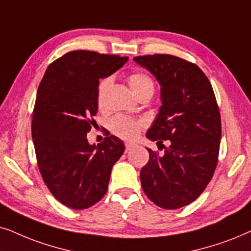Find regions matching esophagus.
Instances as JSON below:
<instances>
[{
	"mask_svg": "<svg viewBox=\"0 0 251 251\" xmlns=\"http://www.w3.org/2000/svg\"><path fill=\"white\" fill-rule=\"evenodd\" d=\"M133 148H134V145H133V143H125V151L127 152V151H129V150H132Z\"/></svg>",
	"mask_w": 251,
	"mask_h": 251,
	"instance_id": "esophagus-1",
	"label": "esophagus"
}]
</instances>
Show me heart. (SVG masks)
Instances as JSON below:
<instances>
[{"label":"heart","mask_w":251,"mask_h":251,"mask_svg":"<svg viewBox=\"0 0 251 251\" xmlns=\"http://www.w3.org/2000/svg\"><path fill=\"white\" fill-rule=\"evenodd\" d=\"M128 83L134 94L140 98L145 94H151L155 88L153 80L149 75L143 71H133L127 76ZM112 80L110 76L102 79L98 86V101L100 105H103L106 95L110 91ZM146 122L142 119H132L124 116L113 117L110 122V128L119 138L125 140H135L140 135L142 128H145Z\"/></svg>","instance_id":"obj_1"}]
</instances>
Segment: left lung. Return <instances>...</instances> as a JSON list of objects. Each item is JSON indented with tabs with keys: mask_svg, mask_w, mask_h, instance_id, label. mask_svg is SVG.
I'll return each instance as SVG.
<instances>
[{
	"mask_svg": "<svg viewBox=\"0 0 251 251\" xmlns=\"http://www.w3.org/2000/svg\"><path fill=\"white\" fill-rule=\"evenodd\" d=\"M134 61L162 86L163 105L147 138L165 150L158 155L148 149L140 173L142 189L160 208H182L203 193L218 163L222 120L215 92L204 72L183 58L153 53Z\"/></svg>",
	"mask_w": 251,
	"mask_h": 251,
	"instance_id": "1",
	"label": "left lung"
}]
</instances>
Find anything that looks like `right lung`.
I'll return each instance as SVG.
<instances>
[{
  "instance_id": "1",
  "label": "right lung",
  "mask_w": 251,
  "mask_h": 251,
  "mask_svg": "<svg viewBox=\"0 0 251 251\" xmlns=\"http://www.w3.org/2000/svg\"><path fill=\"white\" fill-rule=\"evenodd\" d=\"M127 59L73 50L53 61L40 82L32 113L36 162L50 193L68 208L87 209L104 196L112 166L125 150L109 134L91 146L87 133L95 124L99 79Z\"/></svg>"
}]
</instances>
